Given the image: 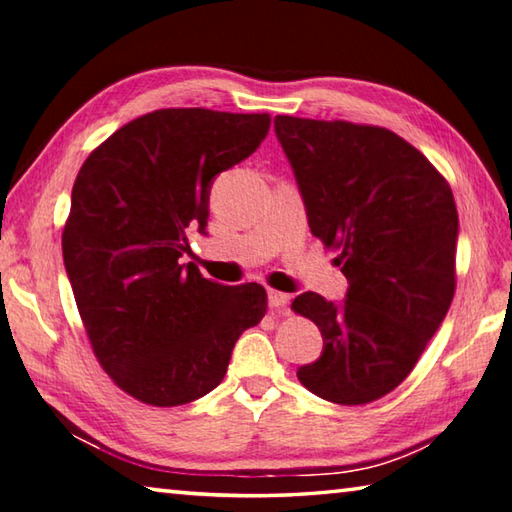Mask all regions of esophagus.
I'll return each mask as SVG.
<instances>
[{
    "label": "esophagus",
    "instance_id": "obj_1",
    "mask_svg": "<svg viewBox=\"0 0 512 512\" xmlns=\"http://www.w3.org/2000/svg\"><path fill=\"white\" fill-rule=\"evenodd\" d=\"M288 302H291V297H288L286 293L268 291V306H271V311H284Z\"/></svg>",
    "mask_w": 512,
    "mask_h": 512
}]
</instances>
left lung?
<instances>
[{
	"mask_svg": "<svg viewBox=\"0 0 512 512\" xmlns=\"http://www.w3.org/2000/svg\"><path fill=\"white\" fill-rule=\"evenodd\" d=\"M309 228L349 282L347 300L297 295L322 356L297 369L324 401L365 405L392 392L448 313L459 215L448 181L401 136L347 120L275 116Z\"/></svg>",
	"mask_w": 512,
	"mask_h": 512,
	"instance_id": "1",
	"label": "left lung"
}]
</instances>
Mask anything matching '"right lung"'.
Here are the masks:
<instances>
[{"label": "right lung", "mask_w": 512, "mask_h": 512, "mask_svg": "<svg viewBox=\"0 0 512 512\" xmlns=\"http://www.w3.org/2000/svg\"><path fill=\"white\" fill-rule=\"evenodd\" d=\"M268 127V114L156 109L80 167L64 268L100 367L136 401L174 407L206 396L241 333L264 318V286L210 282L179 257L188 228L208 226L212 179L248 159Z\"/></svg>", "instance_id": "obj_1"}]
</instances>
